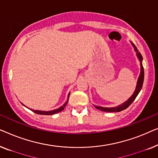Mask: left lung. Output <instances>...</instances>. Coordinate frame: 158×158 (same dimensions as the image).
<instances>
[{
	"instance_id": "1",
	"label": "left lung",
	"mask_w": 158,
	"mask_h": 158,
	"mask_svg": "<svg viewBox=\"0 0 158 158\" xmlns=\"http://www.w3.org/2000/svg\"><path fill=\"white\" fill-rule=\"evenodd\" d=\"M132 43V42H131ZM132 45L133 46V47L135 48V51L136 52V54L139 60V62H140V74H139L138 80H137V86H136V89H135L134 93L131 96L130 98L128 99L127 101L124 102L123 104H120V105L117 106H114V107H103V106H95V108H97V110L103 111V112H120V111H123L124 110H125L132 103L133 101L135 100V98H136L137 95H138L139 92H140L142 87H143V81H144V68L143 66V56L140 53H139L138 51H137V48H136V46L134 45V44L132 43Z\"/></svg>"
}]
</instances>
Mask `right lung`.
Wrapping results in <instances>:
<instances>
[{
    "instance_id": "obj_1",
    "label": "right lung",
    "mask_w": 158,
    "mask_h": 158,
    "mask_svg": "<svg viewBox=\"0 0 158 158\" xmlns=\"http://www.w3.org/2000/svg\"><path fill=\"white\" fill-rule=\"evenodd\" d=\"M70 94V93H69ZM69 94L68 95V97L69 96ZM68 102V99H67V102H65V104H64L63 106H60L59 108L56 109V110H52V111H41V110H32V109H30L31 110L33 111V112L36 113V114H44V115H52V114H56V113H59L61 112L64 110V108H65V106L66 105V104H67Z\"/></svg>"
}]
</instances>
